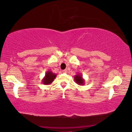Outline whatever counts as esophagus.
I'll list each match as a JSON object with an SVG mask.
<instances>
[{"label":"esophagus","mask_w":132,"mask_h":132,"mask_svg":"<svg viewBox=\"0 0 132 132\" xmlns=\"http://www.w3.org/2000/svg\"><path fill=\"white\" fill-rule=\"evenodd\" d=\"M62 72L65 73H65L67 72V70H64L62 71Z\"/></svg>","instance_id":"obj_1"}]
</instances>
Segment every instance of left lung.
Listing matches in <instances>:
<instances>
[{
  "instance_id": "1",
  "label": "left lung",
  "mask_w": 132,
  "mask_h": 132,
  "mask_svg": "<svg viewBox=\"0 0 132 132\" xmlns=\"http://www.w3.org/2000/svg\"><path fill=\"white\" fill-rule=\"evenodd\" d=\"M74 80L77 84L80 86H83L85 84V80L80 74H77L74 76Z\"/></svg>"
}]
</instances>
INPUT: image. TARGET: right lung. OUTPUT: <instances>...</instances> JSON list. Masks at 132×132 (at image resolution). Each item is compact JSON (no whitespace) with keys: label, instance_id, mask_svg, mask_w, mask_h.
<instances>
[{"label":"right lung","instance_id":"1","mask_svg":"<svg viewBox=\"0 0 132 132\" xmlns=\"http://www.w3.org/2000/svg\"><path fill=\"white\" fill-rule=\"evenodd\" d=\"M56 77V74L53 73L50 70L47 71L46 72L45 76L44 77L42 78V82L43 83L44 85H50L53 82L54 79Z\"/></svg>","mask_w":132,"mask_h":132}]
</instances>
